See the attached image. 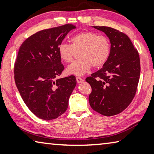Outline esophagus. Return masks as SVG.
Masks as SVG:
<instances>
[{
  "mask_svg": "<svg viewBox=\"0 0 154 154\" xmlns=\"http://www.w3.org/2000/svg\"><path fill=\"white\" fill-rule=\"evenodd\" d=\"M76 79H77V83H82V82H84V79H82V77H76Z\"/></svg>",
  "mask_w": 154,
  "mask_h": 154,
  "instance_id": "esophagus-1",
  "label": "esophagus"
}]
</instances>
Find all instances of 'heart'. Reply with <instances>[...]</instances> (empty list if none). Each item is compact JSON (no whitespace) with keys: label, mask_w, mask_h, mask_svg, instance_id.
<instances>
[{"label":"heart","mask_w":154,"mask_h":154,"mask_svg":"<svg viewBox=\"0 0 154 154\" xmlns=\"http://www.w3.org/2000/svg\"><path fill=\"white\" fill-rule=\"evenodd\" d=\"M71 42V45L62 42L58 47L60 58L67 63L72 61L75 52L79 51V59L66 69L68 75L82 76L91 70L92 66L95 68L103 66L109 57L111 45L105 36L85 31L72 36Z\"/></svg>","instance_id":"b5f03b06"}]
</instances>
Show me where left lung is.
<instances>
[{"label": "left lung", "mask_w": 154, "mask_h": 154, "mask_svg": "<svg viewBox=\"0 0 154 154\" xmlns=\"http://www.w3.org/2000/svg\"><path fill=\"white\" fill-rule=\"evenodd\" d=\"M109 39L111 51L107 62L86 81L91 86L88 97L91 108L111 116L130 105L137 91L140 75L139 54L126 35L107 26H92Z\"/></svg>", "instance_id": "left-lung-1"}]
</instances>
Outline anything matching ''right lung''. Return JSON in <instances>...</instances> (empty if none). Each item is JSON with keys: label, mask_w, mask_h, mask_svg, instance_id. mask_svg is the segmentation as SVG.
Wrapping results in <instances>:
<instances>
[{"label": "right lung", "mask_w": 154, "mask_h": 154, "mask_svg": "<svg viewBox=\"0 0 154 154\" xmlns=\"http://www.w3.org/2000/svg\"><path fill=\"white\" fill-rule=\"evenodd\" d=\"M75 29L66 24L42 30L27 38L19 49L15 83L30 111L41 119H55L68 109L77 81L73 75L58 78L64 70L58 47Z\"/></svg>", "instance_id": "right-lung-1"}]
</instances>
